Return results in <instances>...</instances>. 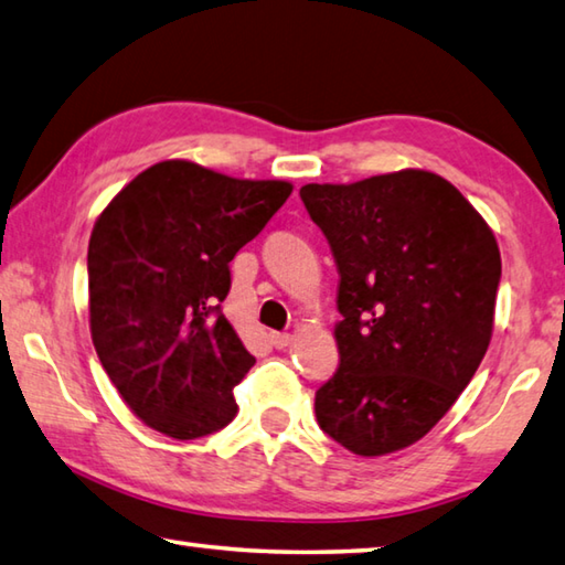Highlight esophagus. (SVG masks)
Instances as JSON below:
<instances>
[{
	"label": "esophagus",
	"instance_id": "1",
	"mask_svg": "<svg viewBox=\"0 0 565 565\" xmlns=\"http://www.w3.org/2000/svg\"><path fill=\"white\" fill-rule=\"evenodd\" d=\"M269 343L274 345V348H286L291 343V335L289 333H279V331H271L269 333Z\"/></svg>",
	"mask_w": 565,
	"mask_h": 565
}]
</instances>
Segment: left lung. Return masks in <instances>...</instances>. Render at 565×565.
Wrapping results in <instances>:
<instances>
[{
  "mask_svg": "<svg viewBox=\"0 0 565 565\" xmlns=\"http://www.w3.org/2000/svg\"><path fill=\"white\" fill-rule=\"evenodd\" d=\"M299 194L341 274V363L316 390L318 427L353 455L397 452L447 415L487 353L497 239L435 172L303 184Z\"/></svg>",
  "mask_w": 565,
  "mask_h": 565,
  "instance_id": "1",
  "label": "left lung"
}]
</instances>
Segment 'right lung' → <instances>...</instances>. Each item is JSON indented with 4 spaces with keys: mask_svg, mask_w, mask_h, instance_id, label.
<instances>
[{
    "mask_svg": "<svg viewBox=\"0 0 565 565\" xmlns=\"http://www.w3.org/2000/svg\"><path fill=\"white\" fill-rule=\"evenodd\" d=\"M291 190L166 160L128 182L96 220L90 338L120 397L158 433L198 439L237 415L232 390L254 355L222 313L230 262Z\"/></svg>",
    "mask_w": 565,
    "mask_h": 565,
    "instance_id": "add662e5",
    "label": "right lung"
}]
</instances>
